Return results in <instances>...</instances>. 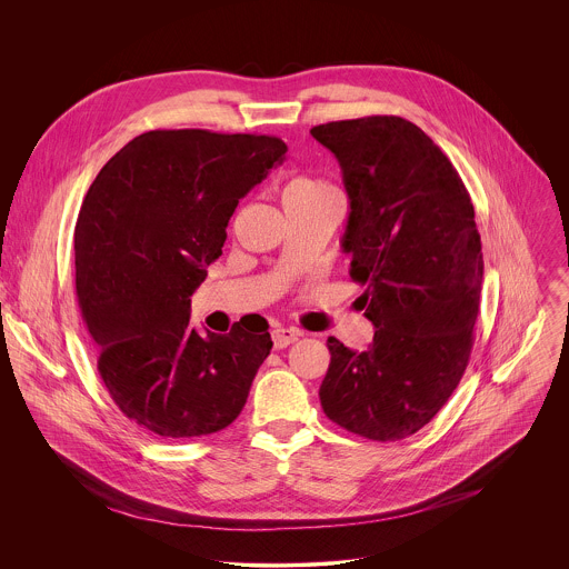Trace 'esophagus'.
Listing matches in <instances>:
<instances>
[{
  "instance_id": "34e87169",
  "label": "esophagus",
  "mask_w": 569,
  "mask_h": 569,
  "mask_svg": "<svg viewBox=\"0 0 569 569\" xmlns=\"http://www.w3.org/2000/svg\"><path fill=\"white\" fill-rule=\"evenodd\" d=\"M298 337H300V330L287 328V326H280V328H276V330L271 332V339H273V348H276V350L296 343Z\"/></svg>"
}]
</instances>
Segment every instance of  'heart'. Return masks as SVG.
<instances>
[{"label": "heart", "instance_id": "1", "mask_svg": "<svg viewBox=\"0 0 569 569\" xmlns=\"http://www.w3.org/2000/svg\"><path fill=\"white\" fill-rule=\"evenodd\" d=\"M325 190H330V186L320 181V179H311V177H300V179H293L284 192H282V201H289V199H302V197H311V194H320Z\"/></svg>", "mask_w": 569, "mask_h": 569}]
</instances>
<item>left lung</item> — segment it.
<instances>
[{
	"instance_id": "8db88e82",
	"label": "left lung",
	"mask_w": 569,
	"mask_h": 569,
	"mask_svg": "<svg viewBox=\"0 0 569 569\" xmlns=\"http://www.w3.org/2000/svg\"><path fill=\"white\" fill-rule=\"evenodd\" d=\"M311 136L341 166L350 199L341 247L377 328L363 352L328 337L320 401L357 436L403 440L469 366L485 276L476 210L453 163L406 118L326 122Z\"/></svg>"
}]
</instances>
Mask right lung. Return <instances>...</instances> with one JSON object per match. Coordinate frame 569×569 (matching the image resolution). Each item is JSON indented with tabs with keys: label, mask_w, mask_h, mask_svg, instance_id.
<instances>
[{
	"label": "right lung",
	"mask_w": 569,
	"mask_h": 569,
	"mask_svg": "<svg viewBox=\"0 0 569 569\" xmlns=\"http://www.w3.org/2000/svg\"><path fill=\"white\" fill-rule=\"evenodd\" d=\"M287 144L273 136L158 129L96 174L77 230V298L98 372L120 411L162 438L237 420L273 341L241 322L190 328V296L221 256L239 199Z\"/></svg>",
	"instance_id": "obj_1"
}]
</instances>
